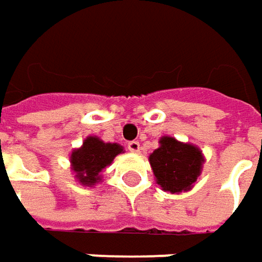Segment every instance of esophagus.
<instances>
[{
  "instance_id": "obj_1",
  "label": "esophagus",
  "mask_w": 262,
  "mask_h": 262,
  "mask_svg": "<svg viewBox=\"0 0 262 262\" xmlns=\"http://www.w3.org/2000/svg\"><path fill=\"white\" fill-rule=\"evenodd\" d=\"M128 149H129L131 152H138V151H140V142L129 141L128 142Z\"/></svg>"
}]
</instances>
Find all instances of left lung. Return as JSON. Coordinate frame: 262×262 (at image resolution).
Returning a JSON list of instances; mask_svg holds the SVG:
<instances>
[{
    "instance_id": "left-lung-1",
    "label": "left lung",
    "mask_w": 262,
    "mask_h": 262,
    "mask_svg": "<svg viewBox=\"0 0 262 262\" xmlns=\"http://www.w3.org/2000/svg\"><path fill=\"white\" fill-rule=\"evenodd\" d=\"M201 151L191 145L178 142L172 137H162L160 148L149 155V164L157 183L164 191L172 194L187 191L196 181L203 167Z\"/></svg>"
}]
</instances>
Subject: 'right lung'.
Here are the masks:
<instances>
[{
    "label": "right lung",
    "mask_w": 262,
    "mask_h": 262,
    "mask_svg": "<svg viewBox=\"0 0 262 262\" xmlns=\"http://www.w3.org/2000/svg\"><path fill=\"white\" fill-rule=\"evenodd\" d=\"M120 152H122V147L118 144L102 142L97 137H88L82 147L74 149L71 154V165L77 180L82 185L98 183L101 169L110 165Z\"/></svg>",
    "instance_id": "1"
}]
</instances>
